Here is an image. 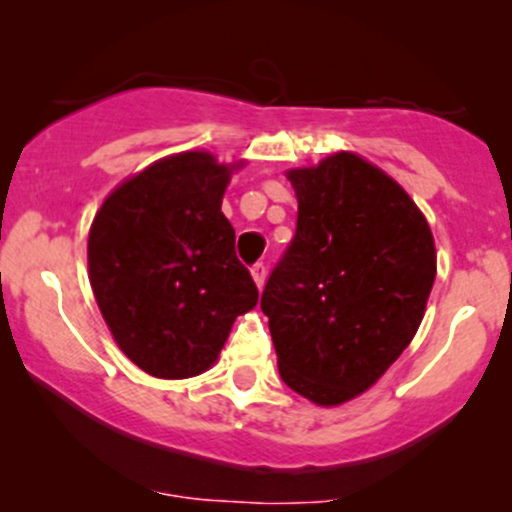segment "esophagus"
<instances>
[{
  "mask_svg": "<svg viewBox=\"0 0 512 512\" xmlns=\"http://www.w3.org/2000/svg\"><path fill=\"white\" fill-rule=\"evenodd\" d=\"M250 272H252V279H255L257 289H262V286H264V281H267V267H264L262 262H257L255 267L250 269Z\"/></svg>",
  "mask_w": 512,
  "mask_h": 512,
  "instance_id": "34e87169",
  "label": "esophagus"
}]
</instances>
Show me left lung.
<instances>
[{
	"label": "left lung",
	"mask_w": 512,
	"mask_h": 512,
	"mask_svg": "<svg viewBox=\"0 0 512 512\" xmlns=\"http://www.w3.org/2000/svg\"><path fill=\"white\" fill-rule=\"evenodd\" d=\"M298 199L291 248L269 276L262 313L281 380L317 407L370 390L407 349L436 281L424 211L354 151L286 170Z\"/></svg>",
	"instance_id": "left-lung-1"
}]
</instances>
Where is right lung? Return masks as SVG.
I'll list each match as a JSON object with an SVG mask.
<instances>
[{
    "label": "right lung",
    "instance_id": "obj_1",
    "mask_svg": "<svg viewBox=\"0 0 512 512\" xmlns=\"http://www.w3.org/2000/svg\"><path fill=\"white\" fill-rule=\"evenodd\" d=\"M243 166L204 149L170 154L122 180L93 216V296L122 354L154 378L209 370L236 317L257 305L221 211Z\"/></svg>",
    "mask_w": 512,
    "mask_h": 512
}]
</instances>
